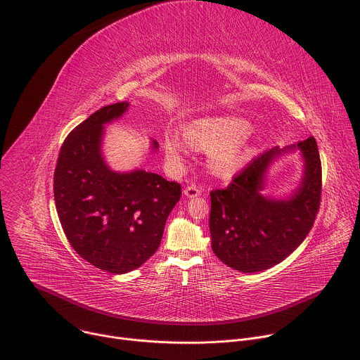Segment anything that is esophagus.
Instances as JSON below:
<instances>
[{
  "label": "esophagus",
  "mask_w": 360,
  "mask_h": 360,
  "mask_svg": "<svg viewBox=\"0 0 360 360\" xmlns=\"http://www.w3.org/2000/svg\"><path fill=\"white\" fill-rule=\"evenodd\" d=\"M200 192H202V189H200L199 186H196V185H189V186L185 188L184 195H185L186 198H195V196H199Z\"/></svg>",
  "instance_id": "1"
}]
</instances>
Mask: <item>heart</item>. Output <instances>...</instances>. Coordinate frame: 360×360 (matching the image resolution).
Instances as JSON below:
<instances>
[{"mask_svg":"<svg viewBox=\"0 0 360 360\" xmlns=\"http://www.w3.org/2000/svg\"><path fill=\"white\" fill-rule=\"evenodd\" d=\"M249 129V124L243 120L221 117L200 120L186 125L184 136L196 149H214L211 153L212 169L221 175H228L239 168L246 158L243 139ZM164 150L171 165H181L186 152L184 138L176 131L168 129L164 135Z\"/></svg>","mask_w":360,"mask_h":360,"instance_id":"obj_1","label":"heart"}]
</instances>
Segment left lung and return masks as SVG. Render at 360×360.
I'll return each mask as SVG.
<instances>
[{"label": "left lung", "mask_w": 360, "mask_h": 360, "mask_svg": "<svg viewBox=\"0 0 360 360\" xmlns=\"http://www.w3.org/2000/svg\"><path fill=\"white\" fill-rule=\"evenodd\" d=\"M295 148L302 152L305 161L301 186L288 200L262 195L269 165ZM321 195L322 165L314 136L262 152L225 189L211 192L210 231L215 255L225 265L245 274L278 265L312 229Z\"/></svg>", "instance_id": "8db88e82"}]
</instances>
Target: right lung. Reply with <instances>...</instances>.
Listing matches in <instances>:
<instances>
[{"mask_svg": "<svg viewBox=\"0 0 360 360\" xmlns=\"http://www.w3.org/2000/svg\"><path fill=\"white\" fill-rule=\"evenodd\" d=\"M128 105H107L72 129L54 172L56 207L68 242L82 259L115 275L139 268L157 252L181 198L178 182L142 169L118 174L102 158L104 125Z\"/></svg>", "mask_w": 360, "mask_h": 360, "instance_id": "1", "label": "right lung"}]
</instances>
